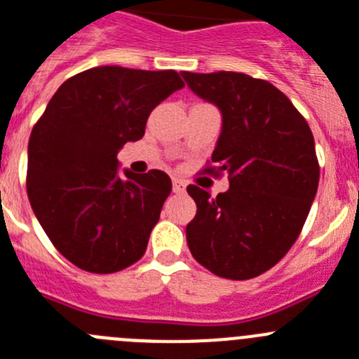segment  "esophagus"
Listing matches in <instances>:
<instances>
[{"instance_id": "obj_1", "label": "esophagus", "mask_w": 359, "mask_h": 359, "mask_svg": "<svg viewBox=\"0 0 359 359\" xmlns=\"http://www.w3.org/2000/svg\"><path fill=\"white\" fill-rule=\"evenodd\" d=\"M186 191V182L180 179H173V193H184Z\"/></svg>"}]
</instances>
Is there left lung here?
Listing matches in <instances>:
<instances>
[{"mask_svg": "<svg viewBox=\"0 0 359 359\" xmlns=\"http://www.w3.org/2000/svg\"><path fill=\"white\" fill-rule=\"evenodd\" d=\"M182 76L224 118L202 173L227 175L231 184L216 198L187 186L196 203L187 247L215 276L252 279L279 263L304 227L320 179L311 128L266 80L234 71H182Z\"/></svg>", "mask_w": 359, "mask_h": 359, "instance_id": "8db88e82", "label": "left lung"}]
</instances>
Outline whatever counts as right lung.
<instances>
[{"label": "right lung", "instance_id": "obj_1", "mask_svg": "<svg viewBox=\"0 0 359 359\" xmlns=\"http://www.w3.org/2000/svg\"><path fill=\"white\" fill-rule=\"evenodd\" d=\"M173 69L100 66L67 79L28 143L27 191L53 247L93 273L143 257L172 180L161 170L118 177V151L144 135L150 112L182 89Z\"/></svg>", "mask_w": 359, "mask_h": 359}]
</instances>
